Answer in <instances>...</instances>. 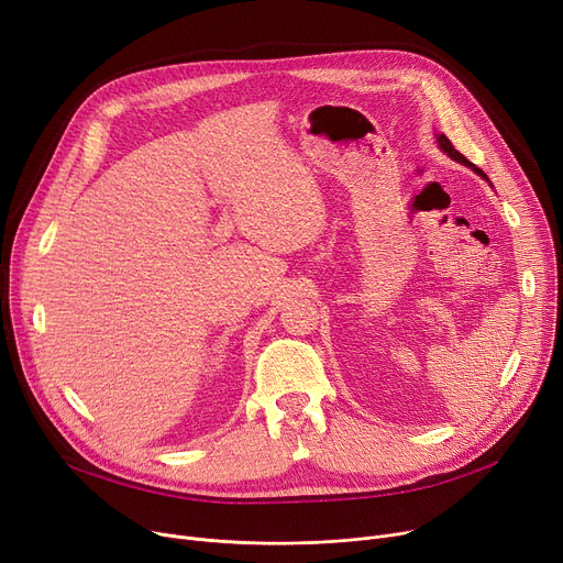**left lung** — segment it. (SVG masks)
<instances>
[{
	"label": "left lung",
	"mask_w": 563,
	"mask_h": 563,
	"mask_svg": "<svg viewBox=\"0 0 563 563\" xmlns=\"http://www.w3.org/2000/svg\"><path fill=\"white\" fill-rule=\"evenodd\" d=\"M438 145H440V151H442V153H448L452 159H456V162H461V164H465V166H472V168H475V173H479L482 177H486V173H484L482 168H477L475 164H470V162H467V159L456 151V147L452 145V141H450L445 134H438ZM486 180H488V177H486Z\"/></svg>",
	"instance_id": "obj_1"
}]
</instances>
